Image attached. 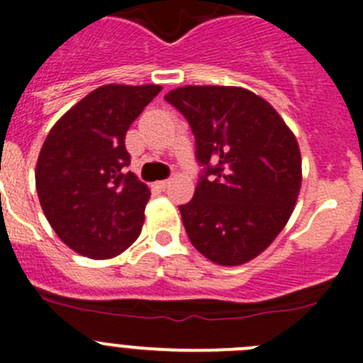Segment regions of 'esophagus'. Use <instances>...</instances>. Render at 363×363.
Returning a JSON list of instances; mask_svg holds the SVG:
<instances>
[{
  "label": "esophagus",
  "instance_id": "34e87169",
  "mask_svg": "<svg viewBox=\"0 0 363 363\" xmlns=\"http://www.w3.org/2000/svg\"><path fill=\"white\" fill-rule=\"evenodd\" d=\"M169 184H171L169 179H160V182H157V187L162 189V191H165V189L169 187Z\"/></svg>",
  "mask_w": 363,
  "mask_h": 363
}]
</instances>
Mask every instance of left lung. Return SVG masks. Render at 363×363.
<instances>
[{
	"label": "left lung",
	"instance_id": "1",
	"mask_svg": "<svg viewBox=\"0 0 363 363\" xmlns=\"http://www.w3.org/2000/svg\"><path fill=\"white\" fill-rule=\"evenodd\" d=\"M184 113L205 171L179 206L192 246L219 265H242L267 250L301 189L298 140L264 98L242 87L187 85L165 94Z\"/></svg>",
	"mask_w": 363,
	"mask_h": 363
}]
</instances>
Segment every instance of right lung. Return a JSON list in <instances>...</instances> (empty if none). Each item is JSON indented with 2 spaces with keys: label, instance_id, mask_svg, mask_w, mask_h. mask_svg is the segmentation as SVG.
<instances>
[{
  "label": "right lung",
  "instance_id": "right-lung-1",
  "mask_svg": "<svg viewBox=\"0 0 363 363\" xmlns=\"http://www.w3.org/2000/svg\"><path fill=\"white\" fill-rule=\"evenodd\" d=\"M160 85H103L48 133L35 167L44 216L60 240L94 260L123 253L140 235L150 189L126 172L128 128Z\"/></svg>",
  "mask_w": 363,
  "mask_h": 363
}]
</instances>
